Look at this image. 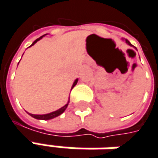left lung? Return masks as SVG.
I'll return each mask as SVG.
<instances>
[{
	"label": "left lung",
	"instance_id": "8db88e82",
	"mask_svg": "<svg viewBox=\"0 0 158 158\" xmlns=\"http://www.w3.org/2000/svg\"><path fill=\"white\" fill-rule=\"evenodd\" d=\"M123 40H124V41L126 42V44H128L129 46H132V44H131L129 43V41H128V40H127V39H123Z\"/></svg>",
	"mask_w": 158,
	"mask_h": 158
}]
</instances>
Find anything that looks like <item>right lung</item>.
I'll list each match as a JSON object with an SVG mask.
<instances>
[{
	"label": "right lung",
	"mask_w": 158,
	"mask_h": 158,
	"mask_svg": "<svg viewBox=\"0 0 158 158\" xmlns=\"http://www.w3.org/2000/svg\"><path fill=\"white\" fill-rule=\"evenodd\" d=\"M47 34H45V35H42V36H40L39 38H37L36 40H35V41L33 42V44L30 45V46H32V45H34L35 43L37 41H39L40 39H42L43 38V36H44V35H46ZM78 80L79 79H75V81L73 82V86H72V89L73 88L74 86L77 85V82H78ZM69 104V101L68 102L64 105V106H62L61 108H59V109H57V110H56V111L54 112H52V113H49V114H30V113H28L29 114H30V116H32L33 118H35V119H37V120H51V119H53V118H55V117L58 116V115H60L61 114H63L64 112V110L66 109V107H67V106H68Z\"/></svg>",
	"instance_id": "obj_1"
}]
</instances>
